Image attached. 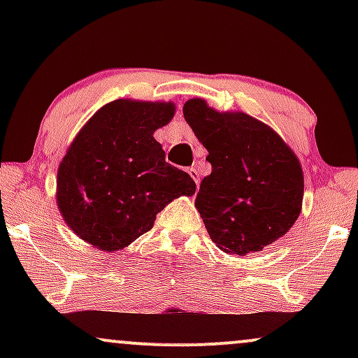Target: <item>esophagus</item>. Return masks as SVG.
Returning a JSON list of instances; mask_svg holds the SVG:
<instances>
[{"instance_id": "esophagus-1", "label": "esophagus", "mask_w": 358, "mask_h": 358, "mask_svg": "<svg viewBox=\"0 0 358 358\" xmlns=\"http://www.w3.org/2000/svg\"><path fill=\"white\" fill-rule=\"evenodd\" d=\"M188 175L192 176L193 178V182H195V185H196V188H199V183H200V175H199V170H196L195 166H192V168H188Z\"/></svg>"}]
</instances>
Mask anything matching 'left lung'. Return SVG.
I'll list each match as a JSON object with an SVG mask.
<instances>
[{"label": "left lung", "instance_id": "8db88e82", "mask_svg": "<svg viewBox=\"0 0 358 358\" xmlns=\"http://www.w3.org/2000/svg\"><path fill=\"white\" fill-rule=\"evenodd\" d=\"M183 116L207 148L212 173L195 207L208 236L227 254L245 256L273 244L301 212L303 170L276 131L244 113H219L203 99L185 102Z\"/></svg>", "mask_w": 358, "mask_h": 358}]
</instances>
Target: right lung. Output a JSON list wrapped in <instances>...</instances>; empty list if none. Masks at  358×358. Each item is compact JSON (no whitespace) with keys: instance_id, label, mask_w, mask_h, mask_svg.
<instances>
[{"instance_id":"add662e5","label":"right lung","mask_w":358,"mask_h":358,"mask_svg":"<svg viewBox=\"0 0 358 358\" xmlns=\"http://www.w3.org/2000/svg\"><path fill=\"white\" fill-rule=\"evenodd\" d=\"M173 114V102L117 99L79 131L59 166L57 205L82 241L109 252L126 248L171 200L195 193L153 138Z\"/></svg>"}]
</instances>
